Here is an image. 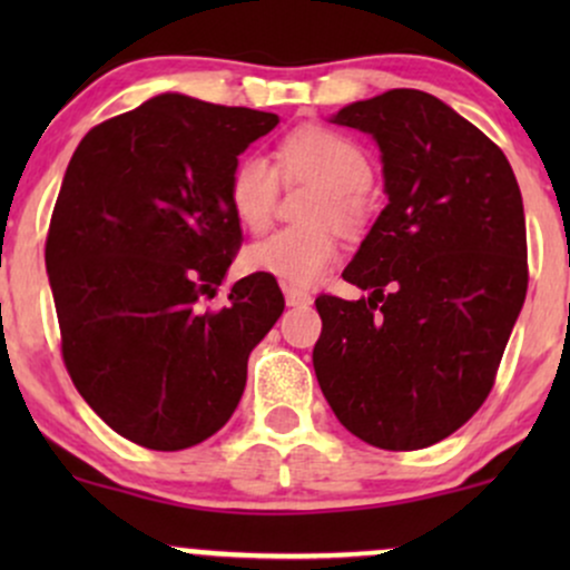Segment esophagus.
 <instances>
[{"mask_svg":"<svg viewBox=\"0 0 570 570\" xmlns=\"http://www.w3.org/2000/svg\"><path fill=\"white\" fill-rule=\"evenodd\" d=\"M284 297H286V305H292V307H297V305H311V303H313L311 292L297 289V286H284Z\"/></svg>","mask_w":570,"mask_h":570,"instance_id":"obj_1","label":"esophagus"}]
</instances>
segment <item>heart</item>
<instances>
[{"label": "heart", "instance_id": "heart-1", "mask_svg": "<svg viewBox=\"0 0 570 570\" xmlns=\"http://www.w3.org/2000/svg\"><path fill=\"white\" fill-rule=\"evenodd\" d=\"M278 168L289 181L311 179L322 189L307 203L305 217L316 225L284 227L271 238L248 246L244 263L252 273L278 278L289 286H311L337 257V235L326 222L343 227L364 217V189L372 181V163L362 147L337 130L305 126L286 134L278 144ZM278 171L265 155H244L233 166L230 206L246 230L259 233L271 225L278 200Z\"/></svg>", "mask_w": 570, "mask_h": 570}]
</instances>
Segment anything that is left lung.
<instances>
[{
  "label": "left lung",
  "instance_id": "left-lung-1",
  "mask_svg": "<svg viewBox=\"0 0 570 570\" xmlns=\"http://www.w3.org/2000/svg\"><path fill=\"white\" fill-rule=\"evenodd\" d=\"M332 122L381 147L389 203L322 294L313 370L337 421L383 450L461 429L493 389L528 292L525 212L507 155L423 90L353 101Z\"/></svg>",
  "mask_w": 570,
  "mask_h": 570
}]
</instances>
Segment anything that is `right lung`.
<instances>
[{"instance_id": "1", "label": "right lung", "mask_w": 570, "mask_h": 570, "mask_svg": "<svg viewBox=\"0 0 570 570\" xmlns=\"http://www.w3.org/2000/svg\"><path fill=\"white\" fill-rule=\"evenodd\" d=\"M276 126L273 112L160 94L88 130L71 155L45 244L63 364L96 415L141 448L217 434L248 353L284 313L263 273L198 311L240 246L233 166Z\"/></svg>"}]
</instances>
